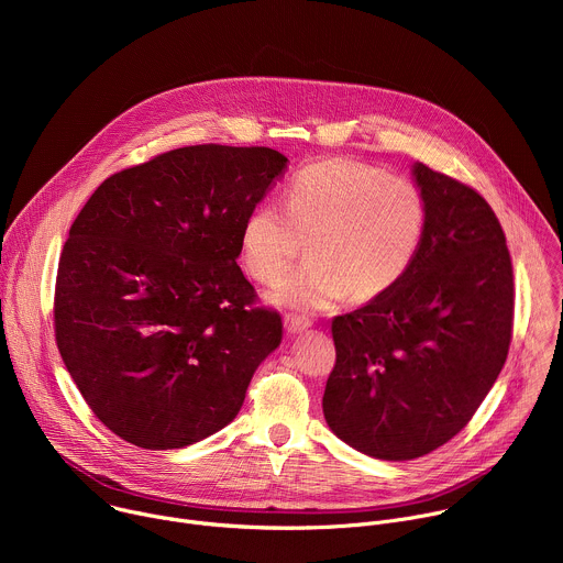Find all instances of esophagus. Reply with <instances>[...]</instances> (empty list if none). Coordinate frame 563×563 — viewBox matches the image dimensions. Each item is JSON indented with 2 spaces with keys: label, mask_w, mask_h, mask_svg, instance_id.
<instances>
[{
  "label": "esophagus",
  "mask_w": 563,
  "mask_h": 563,
  "mask_svg": "<svg viewBox=\"0 0 563 563\" xmlns=\"http://www.w3.org/2000/svg\"><path fill=\"white\" fill-rule=\"evenodd\" d=\"M311 328V320L309 318H302V316H296V313H287L285 316V330L287 334H300L305 330Z\"/></svg>",
  "instance_id": "esophagus-1"
}]
</instances>
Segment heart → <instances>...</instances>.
I'll return each mask as SVG.
<instances>
[{
  "mask_svg": "<svg viewBox=\"0 0 563 563\" xmlns=\"http://www.w3.org/2000/svg\"><path fill=\"white\" fill-rule=\"evenodd\" d=\"M256 205L240 229V258L261 283H274L310 240L312 261L278 280L272 305L316 313L350 294H387L415 265L428 231L417 185L354 159H323L298 172L283 198Z\"/></svg>",
  "mask_w": 563,
  "mask_h": 563,
  "instance_id": "b5f03b06",
  "label": "heart"
}]
</instances>
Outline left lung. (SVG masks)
Listing matches in <instances>:
<instances>
[{
  "label": "left lung",
  "instance_id": "left-lung-1",
  "mask_svg": "<svg viewBox=\"0 0 563 563\" xmlns=\"http://www.w3.org/2000/svg\"><path fill=\"white\" fill-rule=\"evenodd\" d=\"M428 231L387 294L336 316L323 394L330 430L383 461L423 456L459 434L495 385L512 336L504 229L474 189L412 165Z\"/></svg>",
  "mask_w": 563,
  "mask_h": 563
}]
</instances>
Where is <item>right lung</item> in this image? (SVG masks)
<instances>
[{
	"mask_svg": "<svg viewBox=\"0 0 563 563\" xmlns=\"http://www.w3.org/2000/svg\"><path fill=\"white\" fill-rule=\"evenodd\" d=\"M289 159L267 146H185L107 178L70 224L55 339L93 415L144 450L194 445L243 408L280 345L235 265L240 229Z\"/></svg>",
	"mask_w": 563,
	"mask_h": 563,
	"instance_id": "1",
	"label": "right lung"
}]
</instances>
